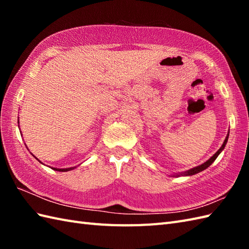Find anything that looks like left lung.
Segmentation results:
<instances>
[{
  "label": "left lung",
  "instance_id": "1",
  "mask_svg": "<svg viewBox=\"0 0 249 249\" xmlns=\"http://www.w3.org/2000/svg\"><path fill=\"white\" fill-rule=\"evenodd\" d=\"M228 138H229V134H228V136L226 137V139H225L224 143H223V145H221L220 149H219L217 152H216L215 154H214L212 157H211L209 160H206L204 163H202V165H200V166H198V167H195V168H193V169H190V170L182 173V176H194V174L199 173V172H201V171H203L204 169H206V168L212 165V163L214 162V160H215L216 158H217V156L220 154V152L224 150V147H225L226 144H227V141H228Z\"/></svg>",
  "mask_w": 249,
  "mask_h": 249
}]
</instances>
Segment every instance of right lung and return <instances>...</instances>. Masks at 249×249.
<instances>
[{"label": "right lung", "instance_id": "obj_1", "mask_svg": "<svg viewBox=\"0 0 249 249\" xmlns=\"http://www.w3.org/2000/svg\"><path fill=\"white\" fill-rule=\"evenodd\" d=\"M37 160V158H36ZM51 169H53V170H55V171H62V172H65V171H70V170H71V169H73V168H66V169H57V168H51Z\"/></svg>", "mask_w": 249, "mask_h": 249}]
</instances>
